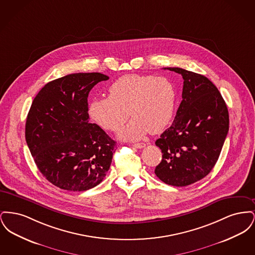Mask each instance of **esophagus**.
I'll list each match as a JSON object with an SVG mask.
<instances>
[{
  "mask_svg": "<svg viewBox=\"0 0 255 255\" xmlns=\"http://www.w3.org/2000/svg\"><path fill=\"white\" fill-rule=\"evenodd\" d=\"M133 147H135V148H138V149H141V148H143V147H145V144L144 143H134L133 144Z\"/></svg>",
  "mask_w": 255,
  "mask_h": 255,
  "instance_id": "obj_1",
  "label": "esophagus"
}]
</instances>
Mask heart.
I'll return each mask as SVG.
<instances>
[{"label": "heart", "instance_id": "b5f03b06", "mask_svg": "<svg viewBox=\"0 0 255 255\" xmlns=\"http://www.w3.org/2000/svg\"><path fill=\"white\" fill-rule=\"evenodd\" d=\"M108 92L109 97L90 101L88 113L94 122L108 131H118L131 115L133 120L120 133L123 139H139L149 131L159 133L173 117L176 93L165 77L126 74L113 82Z\"/></svg>", "mask_w": 255, "mask_h": 255}]
</instances>
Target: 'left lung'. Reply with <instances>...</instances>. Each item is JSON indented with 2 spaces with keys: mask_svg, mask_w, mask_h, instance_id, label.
I'll return each instance as SVG.
<instances>
[{
  "mask_svg": "<svg viewBox=\"0 0 255 255\" xmlns=\"http://www.w3.org/2000/svg\"><path fill=\"white\" fill-rule=\"evenodd\" d=\"M166 69L182 74V100L172 125L156 140L162 159L155 174L169 185L186 186L205 178L216 164L229 132V111L206 76Z\"/></svg>",
  "mask_w": 255,
  "mask_h": 255,
  "instance_id": "obj_1",
  "label": "left lung"
}]
</instances>
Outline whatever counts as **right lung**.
Returning <instances> with one entry per match:
<instances>
[{
  "label": "right lung",
  "instance_id": "obj_1",
  "mask_svg": "<svg viewBox=\"0 0 255 255\" xmlns=\"http://www.w3.org/2000/svg\"><path fill=\"white\" fill-rule=\"evenodd\" d=\"M100 73L68 74L44 86L33 99L25 122V140L37 167L52 184L85 191L103 181L117 143L90 123L88 96Z\"/></svg>",
  "mask_w": 255,
  "mask_h": 255
}]
</instances>
